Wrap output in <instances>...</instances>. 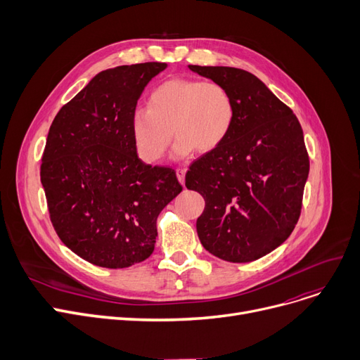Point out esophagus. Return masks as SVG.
<instances>
[{"mask_svg":"<svg viewBox=\"0 0 360 360\" xmlns=\"http://www.w3.org/2000/svg\"><path fill=\"white\" fill-rule=\"evenodd\" d=\"M185 174H186V169H182V167H179V169H176V176H178V181L184 185V182H185Z\"/></svg>","mask_w":360,"mask_h":360,"instance_id":"34e87169","label":"esophagus"}]
</instances>
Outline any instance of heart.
Instances as JSON below:
<instances>
[{
  "instance_id": "obj_1",
  "label": "heart",
  "mask_w": 360,
  "mask_h": 360,
  "mask_svg": "<svg viewBox=\"0 0 360 360\" xmlns=\"http://www.w3.org/2000/svg\"><path fill=\"white\" fill-rule=\"evenodd\" d=\"M233 121L235 102L224 86L172 79L153 89L147 109L132 110L129 134L139 158L153 165L163 158L172 134L176 137L174 158H188L195 148L209 153L229 136Z\"/></svg>"
}]
</instances>
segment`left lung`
<instances>
[{
  "mask_svg": "<svg viewBox=\"0 0 360 360\" xmlns=\"http://www.w3.org/2000/svg\"><path fill=\"white\" fill-rule=\"evenodd\" d=\"M188 68L224 86L235 102L229 136L185 175L188 190L205 200L198 238L220 259H258L280 247L297 223L309 174L304 131L292 109L254 74Z\"/></svg>",
  "mask_w": 360,
  "mask_h": 360,
  "instance_id": "obj_1",
  "label": "left lung"
}]
</instances>
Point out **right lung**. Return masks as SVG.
<instances>
[{"mask_svg":"<svg viewBox=\"0 0 360 360\" xmlns=\"http://www.w3.org/2000/svg\"><path fill=\"white\" fill-rule=\"evenodd\" d=\"M166 63L101 71L49 128L41 182L51 221L67 248L105 269H125L155 250L160 212L181 191L170 167L140 160L129 117Z\"/></svg>","mask_w":360,"mask_h":360,"instance_id":"right-lung-1","label":"right lung"}]
</instances>
